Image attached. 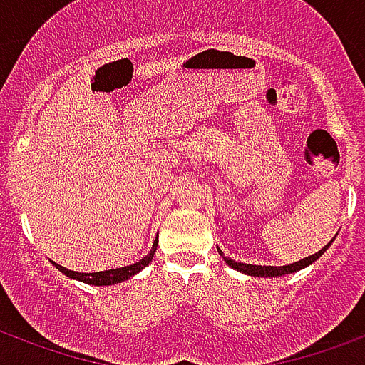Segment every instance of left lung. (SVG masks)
<instances>
[{
	"label": "left lung",
	"mask_w": 365,
	"mask_h": 365,
	"mask_svg": "<svg viewBox=\"0 0 365 365\" xmlns=\"http://www.w3.org/2000/svg\"><path fill=\"white\" fill-rule=\"evenodd\" d=\"M334 238H332V240H334ZM332 240H330L329 245L324 246V248H321L319 252L311 254V256H307V258H303V260L293 262V264H289V266H254V264H242V262H235L232 258H227V256L222 254L221 248H217V250H219V254L222 256V260L227 262L230 268L237 269V272H242V274L246 275H252V277H282V275L295 274V272H299V269L307 268V266H311L313 262L319 260L322 254L327 252V248L332 245Z\"/></svg>",
	"instance_id": "obj_1"
}]
</instances>
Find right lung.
<instances>
[{"label": "right lung", "instance_id": "right-lung-1", "mask_svg": "<svg viewBox=\"0 0 365 365\" xmlns=\"http://www.w3.org/2000/svg\"><path fill=\"white\" fill-rule=\"evenodd\" d=\"M156 246H158V238L154 240V245H152V250L146 256H144L143 260L135 262V264H130V266H123V268H115V269H105V272H93V274H83V272H72V269L64 268V266H60L56 262H52L56 269H60L62 274L70 277V279H76V282H83L88 283V285H115V283L120 282H127L130 279L133 275H136L140 269H144L154 258V252H156Z\"/></svg>", "mask_w": 365, "mask_h": 365}]
</instances>
